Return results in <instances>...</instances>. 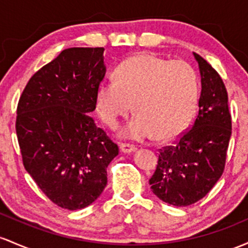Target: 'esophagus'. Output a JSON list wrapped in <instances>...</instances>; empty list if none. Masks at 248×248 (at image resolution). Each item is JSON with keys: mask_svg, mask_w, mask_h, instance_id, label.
I'll return each mask as SVG.
<instances>
[{"mask_svg": "<svg viewBox=\"0 0 248 248\" xmlns=\"http://www.w3.org/2000/svg\"><path fill=\"white\" fill-rule=\"evenodd\" d=\"M120 149L124 153H133V152L137 151V147L134 145H130V143H121L120 145Z\"/></svg>", "mask_w": 248, "mask_h": 248, "instance_id": "1", "label": "esophagus"}]
</instances>
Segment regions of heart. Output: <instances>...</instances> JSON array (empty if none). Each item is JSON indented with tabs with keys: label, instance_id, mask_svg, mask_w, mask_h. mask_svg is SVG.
Segmentation results:
<instances>
[{
	"label": "heart",
	"instance_id": "1",
	"mask_svg": "<svg viewBox=\"0 0 248 248\" xmlns=\"http://www.w3.org/2000/svg\"><path fill=\"white\" fill-rule=\"evenodd\" d=\"M199 101V78L184 60L140 54L116 68V78L107 76L96 91V109L108 126L133 109L137 113L121 137L142 140L155 134L159 140L180 135L192 121Z\"/></svg>",
	"mask_w": 248,
	"mask_h": 248
}]
</instances>
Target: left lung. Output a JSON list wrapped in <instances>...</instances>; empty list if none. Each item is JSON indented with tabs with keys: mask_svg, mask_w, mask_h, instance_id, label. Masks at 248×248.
Returning <instances> with one entry per match:
<instances>
[{
	"mask_svg": "<svg viewBox=\"0 0 248 248\" xmlns=\"http://www.w3.org/2000/svg\"><path fill=\"white\" fill-rule=\"evenodd\" d=\"M201 75L197 119L172 146L159 149L156 170L149 185L170 205L185 207L202 199L222 175L232 118L222 78L199 54L194 53Z\"/></svg>",
	"mask_w": 248,
	"mask_h": 248,
	"instance_id": "obj_1",
	"label": "left lung"
}]
</instances>
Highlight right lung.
<instances>
[{
    "mask_svg": "<svg viewBox=\"0 0 248 248\" xmlns=\"http://www.w3.org/2000/svg\"><path fill=\"white\" fill-rule=\"evenodd\" d=\"M105 48H68L31 76L18 100L16 134L26 170L59 207L93 203L119 147L89 116L106 75Z\"/></svg>",
    "mask_w": 248,
    "mask_h": 248,
    "instance_id": "add662e5",
    "label": "right lung"
}]
</instances>
